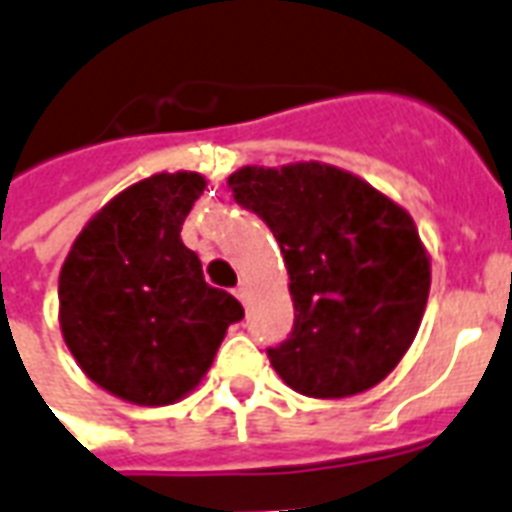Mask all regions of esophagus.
<instances>
[{"label": "esophagus", "mask_w": 512, "mask_h": 512, "mask_svg": "<svg viewBox=\"0 0 512 512\" xmlns=\"http://www.w3.org/2000/svg\"><path fill=\"white\" fill-rule=\"evenodd\" d=\"M235 296H238V299L244 301V304H246V301H249V288H246L244 282H241V285L235 288Z\"/></svg>", "instance_id": "esophagus-1"}]
</instances>
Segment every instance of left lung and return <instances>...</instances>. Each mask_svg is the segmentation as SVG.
<instances>
[{
	"mask_svg": "<svg viewBox=\"0 0 512 512\" xmlns=\"http://www.w3.org/2000/svg\"><path fill=\"white\" fill-rule=\"evenodd\" d=\"M227 183L288 266L296 318L288 340L268 348L282 381L307 397H351L384 381L428 304L430 260L411 216L318 161L241 167Z\"/></svg>",
	"mask_w": 512,
	"mask_h": 512,
	"instance_id": "8db88e82",
	"label": "left lung"
}]
</instances>
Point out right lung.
I'll use <instances>...</instances> for the list:
<instances>
[{"label":"right lung","instance_id":"obj_1","mask_svg":"<svg viewBox=\"0 0 512 512\" xmlns=\"http://www.w3.org/2000/svg\"><path fill=\"white\" fill-rule=\"evenodd\" d=\"M205 189L161 172L87 222L60 271L65 345L95 384L136 406H169L208 373L244 307L202 277L180 227Z\"/></svg>","mask_w":512,"mask_h":512}]
</instances>
